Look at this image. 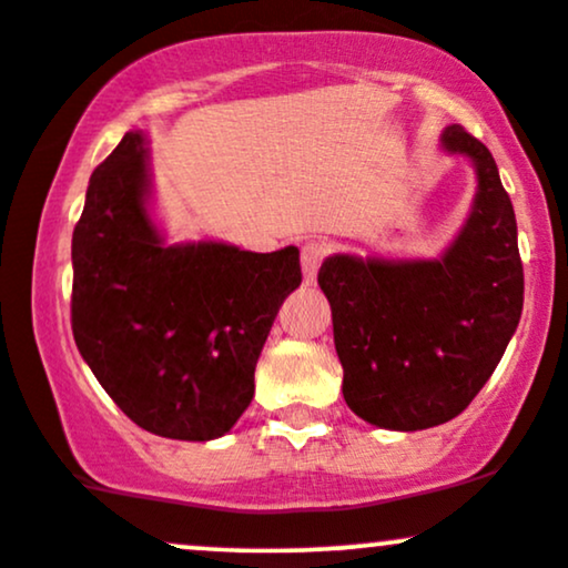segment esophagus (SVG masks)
<instances>
[{
    "label": "esophagus",
    "mask_w": 568,
    "mask_h": 568,
    "mask_svg": "<svg viewBox=\"0 0 568 568\" xmlns=\"http://www.w3.org/2000/svg\"><path fill=\"white\" fill-rule=\"evenodd\" d=\"M325 253H328V247H325L323 240H306L302 245V270H304V280L306 283H312L317 275V270H321Z\"/></svg>",
    "instance_id": "34e87169"
}]
</instances>
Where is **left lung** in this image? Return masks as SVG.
Listing matches in <instances>:
<instances>
[{
	"label": "left lung",
	"instance_id": "left-lung-1",
	"mask_svg": "<svg viewBox=\"0 0 568 568\" xmlns=\"http://www.w3.org/2000/svg\"><path fill=\"white\" fill-rule=\"evenodd\" d=\"M443 146L475 162L478 194L465 230L435 262L338 253L317 283L331 302L342 393L384 429L454 419L494 374L524 310V264L510 194L491 152L462 125Z\"/></svg>",
	"mask_w": 568,
	"mask_h": 568
}]
</instances>
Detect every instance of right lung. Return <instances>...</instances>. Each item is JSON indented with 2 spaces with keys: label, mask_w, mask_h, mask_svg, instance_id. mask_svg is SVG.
<instances>
[{
  "label": "right lung",
  "mask_w": 568,
  "mask_h": 568,
  "mask_svg": "<svg viewBox=\"0 0 568 568\" xmlns=\"http://www.w3.org/2000/svg\"><path fill=\"white\" fill-rule=\"evenodd\" d=\"M71 264L77 349L135 425L173 440L230 433L280 306L302 285L293 245H162L141 133H125L90 175Z\"/></svg>",
  "instance_id": "obj_1"
}]
</instances>
